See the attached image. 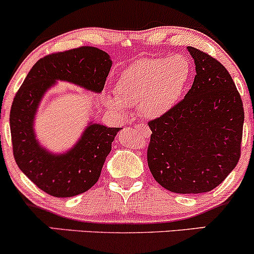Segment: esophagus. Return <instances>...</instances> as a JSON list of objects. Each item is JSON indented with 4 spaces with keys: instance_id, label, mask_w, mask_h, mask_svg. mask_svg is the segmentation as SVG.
<instances>
[{
    "instance_id": "obj_1",
    "label": "esophagus",
    "mask_w": 254,
    "mask_h": 254,
    "mask_svg": "<svg viewBox=\"0 0 254 254\" xmlns=\"http://www.w3.org/2000/svg\"><path fill=\"white\" fill-rule=\"evenodd\" d=\"M135 128H137V130L143 135V137L148 138L149 135H150V128L146 126V125H137Z\"/></svg>"
}]
</instances>
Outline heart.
<instances>
[{"instance_id": "b5f03b06", "label": "heart", "mask_w": 254, "mask_h": 254, "mask_svg": "<svg viewBox=\"0 0 254 254\" xmlns=\"http://www.w3.org/2000/svg\"><path fill=\"white\" fill-rule=\"evenodd\" d=\"M192 67L182 55L144 59L122 70L115 95L106 96L112 109L139 108L143 115L156 119L174 108L190 82Z\"/></svg>"}]
</instances>
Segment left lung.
<instances>
[{
	"label": "left lung",
	"instance_id": "8db88e82",
	"mask_svg": "<svg viewBox=\"0 0 254 254\" xmlns=\"http://www.w3.org/2000/svg\"><path fill=\"white\" fill-rule=\"evenodd\" d=\"M195 77L169 112L148 122V166L170 192L197 194L218 187L241 156L244 104L231 75L206 52L188 46Z\"/></svg>",
	"mask_w": 254,
	"mask_h": 254
}]
</instances>
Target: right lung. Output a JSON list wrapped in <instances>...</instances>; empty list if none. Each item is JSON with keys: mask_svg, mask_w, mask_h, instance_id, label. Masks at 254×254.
<instances>
[{"mask_svg": "<svg viewBox=\"0 0 254 254\" xmlns=\"http://www.w3.org/2000/svg\"><path fill=\"white\" fill-rule=\"evenodd\" d=\"M111 66L109 55L93 46L55 52L34 64L13 99L9 126L14 160L25 176L50 195L73 197L93 187L121 128L91 122L70 150L52 154L39 144L34 133L39 103L56 80L100 93Z\"/></svg>", "mask_w": 254, "mask_h": 254, "instance_id": "1", "label": "right lung"}]
</instances>
